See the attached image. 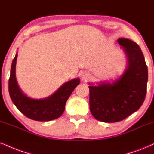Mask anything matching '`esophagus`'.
I'll return each mask as SVG.
<instances>
[{
	"label": "esophagus",
	"instance_id": "obj_1",
	"mask_svg": "<svg viewBox=\"0 0 154 154\" xmlns=\"http://www.w3.org/2000/svg\"><path fill=\"white\" fill-rule=\"evenodd\" d=\"M81 76H82V78L83 79H88L91 77V75L88 72H83Z\"/></svg>",
	"mask_w": 154,
	"mask_h": 154
}]
</instances>
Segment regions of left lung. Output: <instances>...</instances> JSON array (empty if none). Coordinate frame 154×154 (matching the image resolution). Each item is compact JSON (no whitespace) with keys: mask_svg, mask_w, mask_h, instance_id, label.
Segmentation results:
<instances>
[{"mask_svg":"<svg viewBox=\"0 0 154 154\" xmlns=\"http://www.w3.org/2000/svg\"><path fill=\"white\" fill-rule=\"evenodd\" d=\"M124 47L128 66L116 82L90 86V110L100 121L115 123L123 120L140 108L145 100L148 69L143 54L136 42L119 38Z\"/></svg>","mask_w":154,"mask_h":154,"instance_id":"left-lung-1","label":"left lung"}]
</instances>
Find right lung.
<instances>
[{
    "label": "right lung",
    "instance_id": "1",
    "mask_svg": "<svg viewBox=\"0 0 154 154\" xmlns=\"http://www.w3.org/2000/svg\"><path fill=\"white\" fill-rule=\"evenodd\" d=\"M16 59L17 54L13 60L8 80L9 95L16 107L27 118L37 121H49L60 117L66 100L79 84V79H74L64 83L52 95L45 99H31L23 95L18 86L15 74Z\"/></svg>",
    "mask_w": 154,
    "mask_h": 154
}]
</instances>
